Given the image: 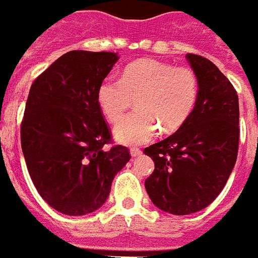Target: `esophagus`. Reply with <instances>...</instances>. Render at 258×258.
I'll list each match as a JSON object with an SVG mask.
<instances>
[{
  "label": "esophagus",
  "instance_id": "obj_1",
  "mask_svg": "<svg viewBox=\"0 0 258 258\" xmlns=\"http://www.w3.org/2000/svg\"><path fill=\"white\" fill-rule=\"evenodd\" d=\"M131 155L133 156V158H136V156H140L141 150H139V148H131Z\"/></svg>",
  "mask_w": 258,
  "mask_h": 258
}]
</instances>
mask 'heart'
Segmentation results:
<instances>
[{
  "instance_id": "heart-1",
  "label": "heart",
  "mask_w": 258,
  "mask_h": 258,
  "mask_svg": "<svg viewBox=\"0 0 258 258\" xmlns=\"http://www.w3.org/2000/svg\"><path fill=\"white\" fill-rule=\"evenodd\" d=\"M199 94V81L190 68L174 67L156 59L127 65L121 79L106 77L96 90L100 110L117 122L136 99V113L122 118L114 136L127 145L145 144L160 131L171 133L190 117Z\"/></svg>"
}]
</instances>
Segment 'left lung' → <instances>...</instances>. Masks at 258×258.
I'll return each mask as SVG.
<instances>
[{
  "mask_svg": "<svg viewBox=\"0 0 258 258\" xmlns=\"http://www.w3.org/2000/svg\"><path fill=\"white\" fill-rule=\"evenodd\" d=\"M199 81L195 108L174 135L147 147L155 162L145 189L159 210L189 215L223 190L238 155L239 106L235 88L210 59L186 54Z\"/></svg>",
  "mask_w": 258,
  "mask_h": 258,
  "instance_id": "left-lung-1",
  "label": "left lung"
}]
</instances>
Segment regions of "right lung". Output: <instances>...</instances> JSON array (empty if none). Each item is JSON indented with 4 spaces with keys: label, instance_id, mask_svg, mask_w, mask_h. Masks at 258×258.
I'll list each match as a JSON object with an SVG mask.
<instances>
[{
    "label": "right lung",
    "instance_id": "add662e5",
    "mask_svg": "<svg viewBox=\"0 0 258 258\" xmlns=\"http://www.w3.org/2000/svg\"><path fill=\"white\" fill-rule=\"evenodd\" d=\"M118 61L115 53L73 50L40 73L31 85L21 121V148L40 197L71 216L104 204L115 174L131 159L113 145L96 90Z\"/></svg>",
    "mask_w": 258,
    "mask_h": 258
}]
</instances>
